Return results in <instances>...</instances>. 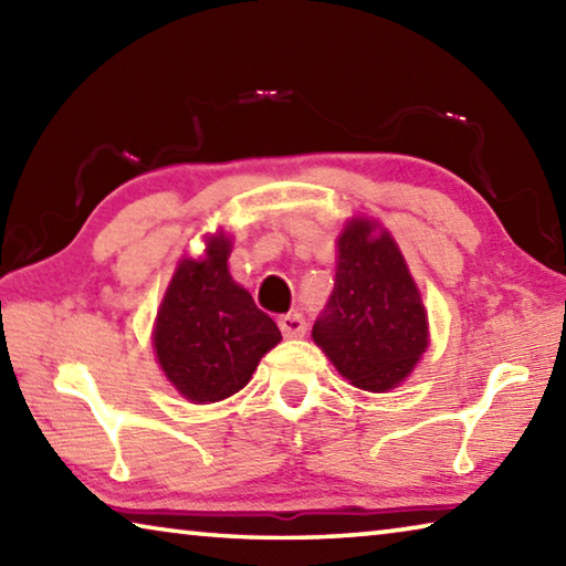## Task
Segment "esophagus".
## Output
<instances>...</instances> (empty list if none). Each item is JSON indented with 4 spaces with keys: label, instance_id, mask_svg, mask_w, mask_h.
Here are the masks:
<instances>
[{
    "label": "esophagus",
    "instance_id": "obj_1",
    "mask_svg": "<svg viewBox=\"0 0 566 566\" xmlns=\"http://www.w3.org/2000/svg\"><path fill=\"white\" fill-rule=\"evenodd\" d=\"M280 329L284 337H302L306 332V319L302 317L300 312H290V314H282L280 317Z\"/></svg>",
    "mask_w": 566,
    "mask_h": 566
}]
</instances>
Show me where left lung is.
Returning <instances> with one entry per match:
<instances>
[{
    "label": "left lung",
    "mask_w": 566,
    "mask_h": 566,
    "mask_svg": "<svg viewBox=\"0 0 566 566\" xmlns=\"http://www.w3.org/2000/svg\"><path fill=\"white\" fill-rule=\"evenodd\" d=\"M337 276L312 337L354 387L399 385L427 349V314L399 247L352 219L339 237Z\"/></svg>",
    "instance_id": "8db88e82"
}]
</instances>
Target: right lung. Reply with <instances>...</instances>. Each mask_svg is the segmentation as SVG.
<instances>
[{
    "mask_svg": "<svg viewBox=\"0 0 566 566\" xmlns=\"http://www.w3.org/2000/svg\"><path fill=\"white\" fill-rule=\"evenodd\" d=\"M229 239L212 237L205 260L179 262L157 314L155 349L167 379L205 405L242 389L282 332L227 270Z\"/></svg>",
    "mask_w": 566,
    "mask_h": 566,
    "instance_id": "add662e5",
    "label": "right lung"
}]
</instances>
